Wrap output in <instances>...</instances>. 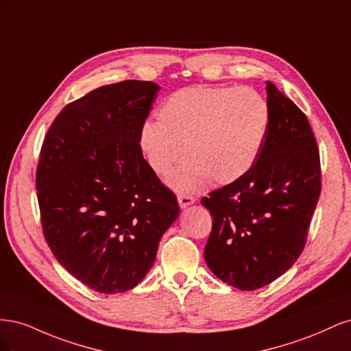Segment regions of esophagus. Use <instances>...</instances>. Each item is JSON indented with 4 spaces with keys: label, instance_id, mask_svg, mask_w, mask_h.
I'll return each instance as SVG.
<instances>
[{
    "label": "esophagus",
    "instance_id": "esophagus-1",
    "mask_svg": "<svg viewBox=\"0 0 351 351\" xmlns=\"http://www.w3.org/2000/svg\"><path fill=\"white\" fill-rule=\"evenodd\" d=\"M177 199H178V205H180V208H187V206H190V205H193L195 202H196V199H195L193 196L183 195V193H180V195L177 196Z\"/></svg>",
    "mask_w": 351,
    "mask_h": 351
}]
</instances>
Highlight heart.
<instances>
[{
    "mask_svg": "<svg viewBox=\"0 0 351 351\" xmlns=\"http://www.w3.org/2000/svg\"><path fill=\"white\" fill-rule=\"evenodd\" d=\"M158 123L146 121L139 134L147 164L169 177L177 190L193 192L208 180L230 184L256 162L269 129V105L250 88H183L161 104Z\"/></svg>",
    "mask_w": 351,
    "mask_h": 351,
    "instance_id": "1",
    "label": "heart"
}]
</instances>
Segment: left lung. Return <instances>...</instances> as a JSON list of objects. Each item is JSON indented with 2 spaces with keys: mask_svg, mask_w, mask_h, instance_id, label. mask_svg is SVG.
Returning a JSON list of instances; mask_svg holds the SVG:
<instances>
[{
  "mask_svg": "<svg viewBox=\"0 0 351 351\" xmlns=\"http://www.w3.org/2000/svg\"><path fill=\"white\" fill-rule=\"evenodd\" d=\"M271 120L256 162L202 197L212 221L205 261L217 277L250 291L289 271L302 254L321 193V161L307 117L267 82Z\"/></svg>",
  "mask_w": 351,
  "mask_h": 351,
  "instance_id": "obj_1",
  "label": "left lung"
}]
</instances>
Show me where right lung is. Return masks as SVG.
Listing matches in <instances>:
<instances>
[{
	"mask_svg": "<svg viewBox=\"0 0 351 351\" xmlns=\"http://www.w3.org/2000/svg\"><path fill=\"white\" fill-rule=\"evenodd\" d=\"M158 90L142 80L95 89L61 110L42 143L36 190L45 240L95 291L134 289L178 217L176 195L139 143Z\"/></svg>",
	"mask_w": 351,
	"mask_h": 351,
	"instance_id": "obj_1",
	"label": "right lung"
}]
</instances>
